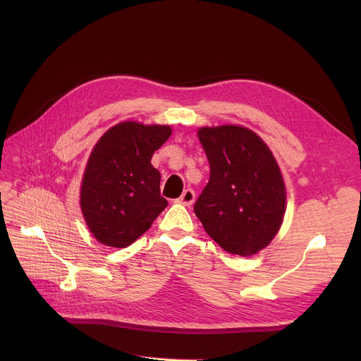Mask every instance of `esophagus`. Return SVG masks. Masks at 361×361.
<instances>
[{"label":"esophagus","instance_id":"1","mask_svg":"<svg viewBox=\"0 0 361 361\" xmlns=\"http://www.w3.org/2000/svg\"><path fill=\"white\" fill-rule=\"evenodd\" d=\"M195 199H196V195H195V192L192 190V188H185V190L183 192V195L177 199V203H180L183 206H192Z\"/></svg>","mask_w":361,"mask_h":361}]
</instances>
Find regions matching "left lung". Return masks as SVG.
<instances>
[{
  "mask_svg": "<svg viewBox=\"0 0 361 361\" xmlns=\"http://www.w3.org/2000/svg\"><path fill=\"white\" fill-rule=\"evenodd\" d=\"M211 166L195 204L204 231L233 255L252 256L278 234L287 209L286 183L269 146L247 127L197 128Z\"/></svg>",
  "mask_w": 361,
  "mask_h": 361,
  "instance_id": "1",
  "label": "left lung"
}]
</instances>
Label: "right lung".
I'll return each instance as SVG.
<instances>
[{
	"instance_id": "right-lung-1",
	"label": "right lung",
	"mask_w": 361,
	"mask_h": 361,
	"mask_svg": "<svg viewBox=\"0 0 361 361\" xmlns=\"http://www.w3.org/2000/svg\"><path fill=\"white\" fill-rule=\"evenodd\" d=\"M171 133L169 126L123 121L93 146L80 184V209L101 244L127 247L166 207L161 174L150 159Z\"/></svg>"
}]
</instances>
